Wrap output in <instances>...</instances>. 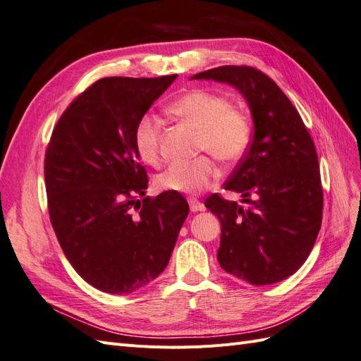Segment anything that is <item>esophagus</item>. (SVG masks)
I'll return each instance as SVG.
<instances>
[{
    "label": "esophagus",
    "instance_id": "34e87169",
    "mask_svg": "<svg viewBox=\"0 0 361 361\" xmlns=\"http://www.w3.org/2000/svg\"><path fill=\"white\" fill-rule=\"evenodd\" d=\"M189 207H190V212H193V214H197V212H202L206 207L202 202H200L198 200H189Z\"/></svg>",
    "mask_w": 361,
    "mask_h": 361
}]
</instances>
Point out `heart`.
I'll return each mask as SVG.
<instances>
[{"mask_svg":"<svg viewBox=\"0 0 361 361\" xmlns=\"http://www.w3.org/2000/svg\"><path fill=\"white\" fill-rule=\"evenodd\" d=\"M171 113L198 131V149L215 159L232 163L241 157L250 143L252 126L241 111L228 100L207 90H192L171 105ZM135 149L149 166H160V123L146 116L138 122L134 134ZM219 178V169L207 157L190 163L169 166L157 177V188L166 192L200 193Z\"/></svg>","mask_w":361,"mask_h":361,"instance_id":"obj_1","label":"heart"}]
</instances>
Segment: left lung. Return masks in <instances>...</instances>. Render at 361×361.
<instances>
[{
    "instance_id": "left-lung-1",
    "label": "left lung",
    "mask_w": 361,
    "mask_h": 361,
    "mask_svg": "<svg viewBox=\"0 0 361 361\" xmlns=\"http://www.w3.org/2000/svg\"><path fill=\"white\" fill-rule=\"evenodd\" d=\"M190 79L236 88L255 125L244 159L224 184V189L241 193L250 207L216 193L204 202L221 223L218 262L252 285L281 282L307 261L322 226L323 190L316 147L298 109L262 71L226 66Z\"/></svg>"
}]
</instances>
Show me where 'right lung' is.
<instances>
[{"label":"right lung","mask_w":361,"mask_h":361,"mask_svg":"<svg viewBox=\"0 0 361 361\" xmlns=\"http://www.w3.org/2000/svg\"><path fill=\"white\" fill-rule=\"evenodd\" d=\"M177 75L104 78L53 129L44 177L50 221L78 274L111 294L142 290L168 267L189 204L178 192L145 197L138 122Z\"/></svg>","instance_id":"obj_1"}]
</instances>
